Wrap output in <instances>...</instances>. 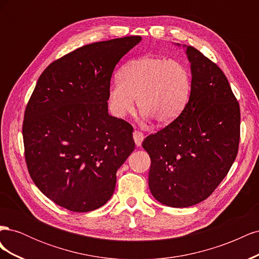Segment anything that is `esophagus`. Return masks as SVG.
<instances>
[{
    "instance_id": "esophagus-1",
    "label": "esophagus",
    "mask_w": 259,
    "mask_h": 259,
    "mask_svg": "<svg viewBox=\"0 0 259 259\" xmlns=\"http://www.w3.org/2000/svg\"><path fill=\"white\" fill-rule=\"evenodd\" d=\"M133 137H134L135 144H136V146H137V147L142 146V143H143V140H144V138H145V136H144V134H143L142 132L135 131V132H134V134H133Z\"/></svg>"
}]
</instances>
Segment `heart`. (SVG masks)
<instances>
[{
  "mask_svg": "<svg viewBox=\"0 0 259 259\" xmlns=\"http://www.w3.org/2000/svg\"><path fill=\"white\" fill-rule=\"evenodd\" d=\"M191 74L179 60L145 55L128 61L108 90V105L116 117L134 110L135 98L144 119L166 125L184 112L190 99Z\"/></svg>",
  "mask_w": 259,
  "mask_h": 259,
  "instance_id": "obj_1",
  "label": "heart"
}]
</instances>
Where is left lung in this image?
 I'll use <instances>...</instances> for the list:
<instances>
[{
    "label": "left lung",
    "instance_id": "1",
    "mask_svg": "<svg viewBox=\"0 0 259 259\" xmlns=\"http://www.w3.org/2000/svg\"><path fill=\"white\" fill-rule=\"evenodd\" d=\"M185 48L192 75L189 103L143 143L151 159L150 191L170 207L207 199L228 174L240 140V106L226 75L197 49Z\"/></svg>",
    "mask_w": 259,
    "mask_h": 259
}]
</instances>
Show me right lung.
<instances>
[{"instance_id": "add662e5", "label": "right lung", "mask_w": 259, "mask_h": 259, "mask_svg": "<svg viewBox=\"0 0 259 259\" xmlns=\"http://www.w3.org/2000/svg\"><path fill=\"white\" fill-rule=\"evenodd\" d=\"M142 37L84 45L40 75L22 124L29 174L57 205L85 213L112 197L116 170L134 151L131 124L108 113L117 62Z\"/></svg>"}]
</instances>
